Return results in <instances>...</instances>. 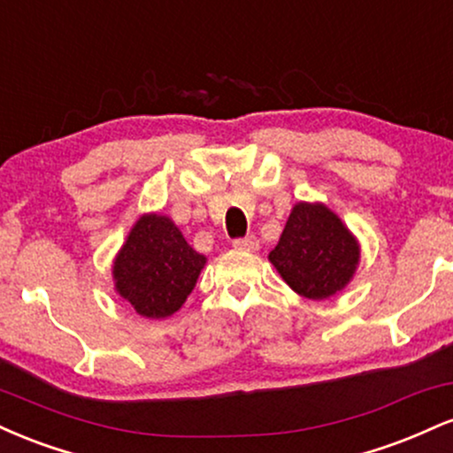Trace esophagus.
<instances>
[{
    "label": "esophagus",
    "mask_w": 453,
    "mask_h": 453,
    "mask_svg": "<svg viewBox=\"0 0 453 453\" xmlns=\"http://www.w3.org/2000/svg\"><path fill=\"white\" fill-rule=\"evenodd\" d=\"M234 247L236 249H241V251H257L259 249V241H257V236H244V238H236V241H234Z\"/></svg>",
    "instance_id": "obj_1"
}]
</instances>
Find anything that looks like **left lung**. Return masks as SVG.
Returning <instances> with one entry per match:
<instances>
[{
	"label": "left lung",
	"instance_id": "1",
	"mask_svg": "<svg viewBox=\"0 0 453 453\" xmlns=\"http://www.w3.org/2000/svg\"><path fill=\"white\" fill-rule=\"evenodd\" d=\"M360 256V241L334 211L321 202H298L268 259L296 294L326 300L351 283Z\"/></svg>",
	"mask_w": 453,
	"mask_h": 453
}]
</instances>
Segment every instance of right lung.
<instances>
[{
    "instance_id": "1",
    "label": "right lung",
    "mask_w": 453,
    "mask_h": 453,
    "mask_svg": "<svg viewBox=\"0 0 453 453\" xmlns=\"http://www.w3.org/2000/svg\"><path fill=\"white\" fill-rule=\"evenodd\" d=\"M206 256L185 241L170 217L144 212L112 262L114 292L140 317L165 319L185 304Z\"/></svg>"
}]
</instances>
